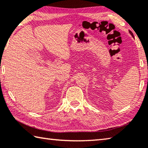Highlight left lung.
Wrapping results in <instances>:
<instances>
[{
    "instance_id": "8db88e82",
    "label": "left lung",
    "mask_w": 148,
    "mask_h": 148,
    "mask_svg": "<svg viewBox=\"0 0 148 148\" xmlns=\"http://www.w3.org/2000/svg\"><path fill=\"white\" fill-rule=\"evenodd\" d=\"M129 32H130V34L131 35V36H132L133 37H134V36H133V34L132 33V32H131V31H129Z\"/></svg>"
}]
</instances>
